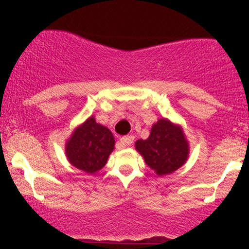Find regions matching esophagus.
<instances>
[{
    "mask_svg": "<svg viewBox=\"0 0 249 249\" xmlns=\"http://www.w3.org/2000/svg\"><path fill=\"white\" fill-rule=\"evenodd\" d=\"M133 141H134L133 136H124L122 137L121 141H119V144H121L122 146L126 147V146H130V145L133 142Z\"/></svg>",
    "mask_w": 249,
    "mask_h": 249,
    "instance_id": "34e87169",
    "label": "esophagus"
}]
</instances>
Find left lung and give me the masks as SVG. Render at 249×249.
<instances>
[{
	"mask_svg": "<svg viewBox=\"0 0 249 249\" xmlns=\"http://www.w3.org/2000/svg\"><path fill=\"white\" fill-rule=\"evenodd\" d=\"M136 150L158 176H166L178 170L186 162L190 153L181 126L166 118L153 124L147 139L136 142Z\"/></svg>",
	"mask_w": 249,
	"mask_h": 249,
	"instance_id": "obj_1",
	"label": "left lung"
}]
</instances>
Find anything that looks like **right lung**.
Here are the masks:
<instances>
[{
  "label": "right lung",
  "instance_id": "add662e5",
  "mask_svg": "<svg viewBox=\"0 0 249 249\" xmlns=\"http://www.w3.org/2000/svg\"><path fill=\"white\" fill-rule=\"evenodd\" d=\"M113 148L115 138L112 132L90 117L68 139L65 154L72 166L92 174L105 166Z\"/></svg>",
  "mask_w": 249,
  "mask_h": 249
}]
</instances>
